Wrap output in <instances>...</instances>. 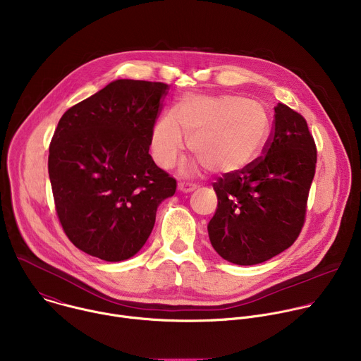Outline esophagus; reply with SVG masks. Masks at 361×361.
Here are the masks:
<instances>
[{
  "instance_id": "1",
  "label": "esophagus",
  "mask_w": 361,
  "mask_h": 361,
  "mask_svg": "<svg viewBox=\"0 0 361 361\" xmlns=\"http://www.w3.org/2000/svg\"><path fill=\"white\" fill-rule=\"evenodd\" d=\"M197 188L195 184H191V183H184V181H180L178 183V190L181 192H190V191H194Z\"/></svg>"
}]
</instances>
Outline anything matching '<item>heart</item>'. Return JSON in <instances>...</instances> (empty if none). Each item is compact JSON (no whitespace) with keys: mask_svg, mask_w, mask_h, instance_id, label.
<instances>
[{"mask_svg":"<svg viewBox=\"0 0 361 361\" xmlns=\"http://www.w3.org/2000/svg\"><path fill=\"white\" fill-rule=\"evenodd\" d=\"M269 133L270 118L260 102L238 95L187 94L154 124L151 151L160 167H173L184 148V134L197 156L191 167L233 174L255 160Z\"/></svg>","mask_w":361,"mask_h":361,"instance_id":"1","label":"heart"}]
</instances>
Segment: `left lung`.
Masks as SVG:
<instances>
[{
    "mask_svg": "<svg viewBox=\"0 0 361 361\" xmlns=\"http://www.w3.org/2000/svg\"><path fill=\"white\" fill-rule=\"evenodd\" d=\"M263 154L213 184L219 198L209 237L224 260L252 266L273 259L298 237L317 148L301 114L279 102Z\"/></svg>",
    "mask_w": 361,
    "mask_h": 361,
    "instance_id": "1",
    "label": "left lung"
}]
</instances>
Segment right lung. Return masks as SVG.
Returning a JSON list of instances; mask_svg holds the SVG:
<instances>
[{"instance_id": "1", "label": "right lung", "mask_w": 361, "mask_h": 361, "mask_svg": "<svg viewBox=\"0 0 361 361\" xmlns=\"http://www.w3.org/2000/svg\"><path fill=\"white\" fill-rule=\"evenodd\" d=\"M164 82L116 80L68 109L49 144L56 212L70 241L104 262H123L149 237L177 181L148 154L169 92Z\"/></svg>"}]
</instances>
